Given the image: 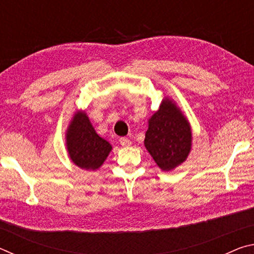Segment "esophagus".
I'll return each mask as SVG.
<instances>
[{
	"label": "esophagus",
	"mask_w": 254,
	"mask_h": 254,
	"mask_svg": "<svg viewBox=\"0 0 254 254\" xmlns=\"http://www.w3.org/2000/svg\"><path fill=\"white\" fill-rule=\"evenodd\" d=\"M120 144H121L122 147H130L131 141L128 140L127 137H121V139H120Z\"/></svg>",
	"instance_id": "obj_1"
}]
</instances>
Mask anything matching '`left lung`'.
I'll return each instance as SVG.
<instances>
[{"label":"left lung","mask_w":254,"mask_h":254,"mask_svg":"<svg viewBox=\"0 0 254 254\" xmlns=\"http://www.w3.org/2000/svg\"><path fill=\"white\" fill-rule=\"evenodd\" d=\"M144 145L159 168L170 171L186 160L191 149V127L176 103L165 97L149 119Z\"/></svg>","instance_id":"left-lung-1"}]
</instances>
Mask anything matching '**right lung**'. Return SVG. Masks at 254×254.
Masks as SVG:
<instances>
[{
	"mask_svg": "<svg viewBox=\"0 0 254 254\" xmlns=\"http://www.w3.org/2000/svg\"><path fill=\"white\" fill-rule=\"evenodd\" d=\"M70 160L85 170H96L109 156L112 145L97 134L85 111L76 112L66 132Z\"/></svg>",
	"mask_w": 254,
	"mask_h": 254,
	"instance_id": "add662e5",
	"label": "right lung"
}]
</instances>
